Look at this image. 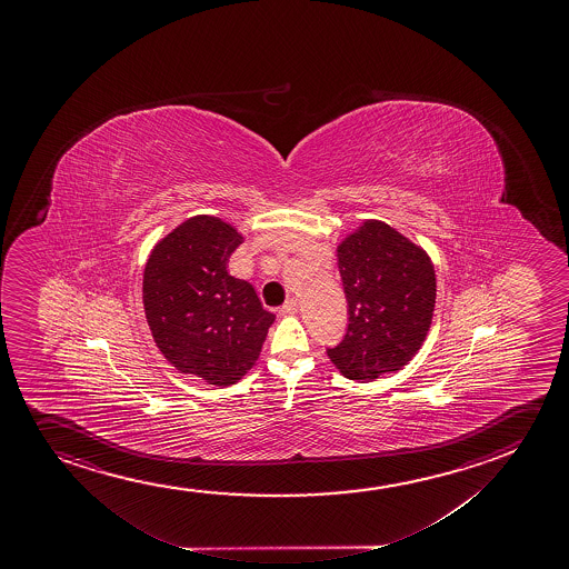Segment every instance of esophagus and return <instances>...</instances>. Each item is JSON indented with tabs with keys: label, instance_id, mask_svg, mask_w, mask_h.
Listing matches in <instances>:
<instances>
[{
	"label": "esophagus",
	"instance_id": "esophagus-1",
	"mask_svg": "<svg viewBox=\"0 0 569 569\" xmlns=\"http://www.w3.org/2000/svg\"><path fill=\"white\" fill-rule=\"evenodd\" d=\"M296 311H298V302H296L295 298H290V300H287V302L282 303L279 313H281V316H292V313H296Z\"/></svg>",
	"mask_w": 569,
	"mask_h": 569
}]
</instances>
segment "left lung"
I'll return each instance as SVG.
<instances>
[{
  "mask_svg": "<svg viewBox=\"0 0 569 569\" xmlns=\"http://www.w3.org/2000/svg\"><path fill=\"white\" fill-rule=\"evenodd\" d=\"M337 259L349 327L327 357L355 381L401 370L432 323L436 273L428 253L386 222L366 220L339 243Z\"/></svg>",
  "mask_w": 569,
  "mask_h": 569,
  "instance_id": "8db88e82",
  "label": "left lung"
}]
</instances>
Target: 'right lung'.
<instances>
[{
    "instance_id": "add662e5",
    "label": "right lung",
    "mask_w": 569,
    "mask_h": 569,
    "mask_svg": "<svg viewBox=\"0 0 569 569\" xmlns=\"http://www.w3.org/2000/svg\"><path fill=\"white\" fill-rule=\"evenodd\" d=\"M242 234L198 214L162 238L147 259L143 306L168 362L211 386L242 379L259 358L274 316L250 282L228 274Z\"/></svg>"
}]
</instances>
